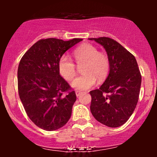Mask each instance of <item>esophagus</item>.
Returning a JSON list of instances; mask_svg holds the SVG:
<instances>
[{
  "mask_svg": "<svg viewBox=\"0 0 157 157\" xmlns=\"http://www.w3.org/2000/svg\"><path fill=\"white\" fill-rule=\"evenodd\" d=\"M75 93H76V96L77 97H79L81 94V92H80V91H75Z\"/></svg>",
  "mask_w": 157,
  "mask_h": 157,
  "instance_id": "1",
  "label": "esophagus"
}]
</instances>
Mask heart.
<instances>
[{"instance_id":"heart-1","label":"heart","mask_w":157,"mask_h":157,"mask_svg":"<svg viewBox=\"0 0 157 157\" xmlns=\"http://www.w3.org/2000/svg\"><path fill=\"white\" fill-rule=\"evenodd\" d=\"M74 57L77 63H84L82 75L75 77L71 86L77 91H86L99 81L103 80L109 70V59L105 54L99 52L96 46L91 44H84L74 51ZM59 72L65 80H70L76 73V66L71 57L63 55L58 62Z\"/></svg>"}]
</instances>
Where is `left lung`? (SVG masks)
<instances>
[{
  "mask_svg": "<svg viewBox=\"0 0 157 157\" xmlns=\"http://www.w3.org/2000/svg\"><path fill=\"white\" fill-rule=\"evenodd\" d=\"M103 46L109 59L110 71L104 83L90 91V109L98 122L111 128L128 121L139 100L142 76L136 58L110 37L89 38Z\"/></svg>",
  "mask_w": 157,
  "mask_h": 157,
  "instance_id": "1",
  "label": "left lung"
}]
</instances>
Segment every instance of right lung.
Segmentation results:
<instances>
[{
  "mask_svg": "<svg viewBox=\"0 0 157 157\" xmlns=\"http://www.w3.org/2000/svg\"><path fill=\"white\" fill-rule=\"evenodd\" d=\"M82 40L41 39L20 61L17 69L20 99L30 120L44 130L60 128L71 117L76 94L60 76L58 62L65 52Z\"/></svg>",
  "mask_w": 157,
  "mask_h": 157,
  "instance_id": "right-lung-1",
  "label": "right lung"
}]
</instances>
